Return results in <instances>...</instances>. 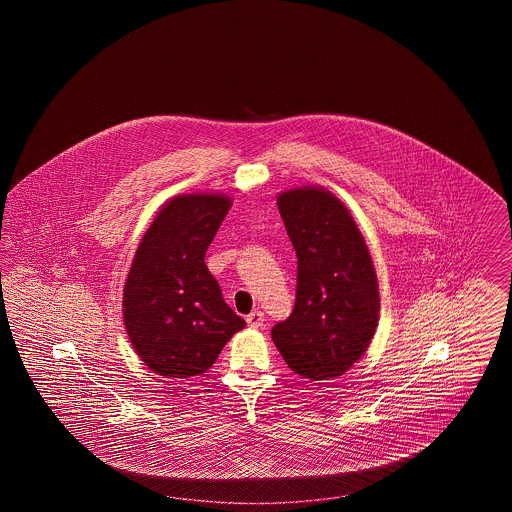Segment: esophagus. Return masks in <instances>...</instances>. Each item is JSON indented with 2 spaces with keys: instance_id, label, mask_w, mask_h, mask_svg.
I'll return each mask as SVG.
<instances>
[{
  "instance_id": "1",
  "label": "esophagus",
  "mask_w": 512,
  "mask_h": 512,
  "mask_svg": "<svg viewBox=\"0 0 512 512\" xmlns=\"http://www.w3.org/2000/svg\"><path fill=\"white\" fill-rule=\"evenodd\" d=\"M247 326H251V328H261L263 326V322H265V315L261 313V311H253L251 315H247Z\"/></svg>"
}]
</instances>
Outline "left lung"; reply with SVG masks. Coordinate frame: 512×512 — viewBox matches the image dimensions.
<instances>
[{"instance_id": "1", "label": "left lung", "mask_w": 512, "mask_h": 512, "mask_svg": "<svg viewBox=\"0 0 512 512\" xmlns=\"http://www.w3.org/2000/svg\"><path fill=\"white\" fill-rule=\"evenodd\" d=\"M276 201L297 255V292L292 315L270 336L295 374L338 378L365 355L378 326V280L365 238L324 188H293Z\"/></svg>"}]
</instances>
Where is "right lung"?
<instances>
[{"instance_id":"add662e5","label":"right lung","mask_w":512,"mask_h":512,"mask_svg":"<svg viewBox=\"0 0 512 512\" xmlns=\"http://www.w3.org/2000/svg\"><path fill=\"white\" fill-rule=\"evenodd\" d=\"M230 205L222 194L176 195L136 249L122 295L124 328L147 368L165 378L205 372L245 326L205 265Z\"/></svg>"}]
</instances>
